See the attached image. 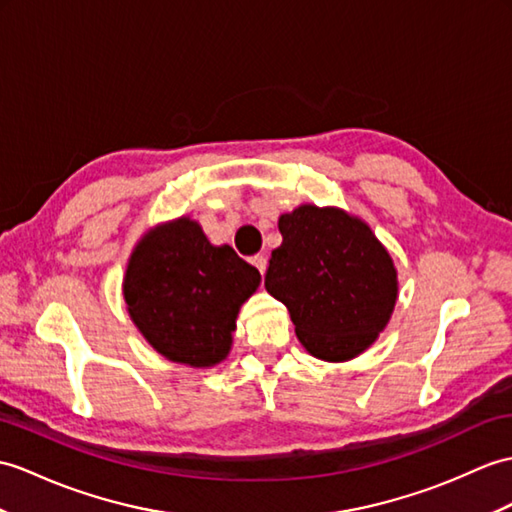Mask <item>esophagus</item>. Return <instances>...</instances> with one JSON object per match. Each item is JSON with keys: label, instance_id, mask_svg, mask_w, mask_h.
Returning a JSON list of instances; mask_svg holds the SVG:
<instances>
[{"label": "esophagus", "instance_id": "34e87169", "mask_svg": "<svg viewBox=\"0 0 512 512\" xmlns=\"http://www.w3.org/2000/svg\"><path fill=\"white\" fill-rule=\"evenodd\" d=\"M251 261H253V266L261 272V275H264V272H266V266H268V259H266V255H255Z\"/></svg>", "mask_w": 512, "mask_h": 512}]
</instances>
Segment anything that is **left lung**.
<instances>
[{"label": "left lung", "mask_w": 512, "mask_h": 512, "mask_svg": "<svg viewBox=\"0 0 512 512\" xmlns=\"http://www.w3.org/2000/svg\"><path fill=\"white\" fill-rule=\"evenodd\" d=\"M266 290L288 307L314 358L347 362L366 351L397 303V270L371 227L338 207L301 205L279 218Z\"/></svg>", "instance_id": "1"}]
</instances>
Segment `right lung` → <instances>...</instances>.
Wrapping results in <instances>:
<instances>
[{"label": "right lung", "mask_w": 512, "mask_h": 512, "mask_svg": "<svg viewBox=\"0 0 512 512\" xmlns=\"http://www.w3.org/2000/svg\"><path fill=\"white\" fill-rule=\"evenodd\" d=\"M259 270L200 224L178 218L150 229L130 253L124 301L150 347L178 364L216 366L231 351L235 318L257 290Z\"/></svg>", "instance_id": "add662e5"}]
</instances>
